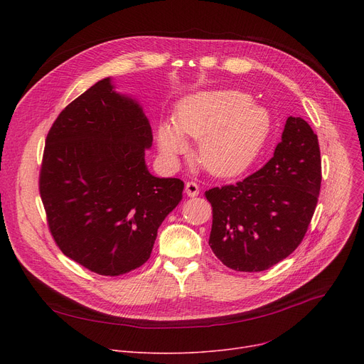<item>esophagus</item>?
I'll list each match as a JSON object with an SVG mask.
<instances>
[{
    "mask_svg": "<svg viewBox=\"0 0 364 364\" xmlns=\"http://www.w3.org/2000/svg\"><path fill=\"white\" fill-rule=\"evenodd\" d=\"M184 190H186V195L188 198H195L199 195V186L196 181H187Z\"/></svg>",
    "mask_w": 364,
    "mask_h": 364,
    "instance_id": "1",
    "label": "esophagus"
}]
</instances>
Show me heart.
<instances>
[{
	"label": "heart",
	"mask_w": 364,
	"mask_h": 364,
	"mask_svg": "<svg viewBox=\"0 0 364 364\" xmlns=\"http://www.w3.org/2000/svg\"><path fill=\"white\" fill-rule=\"evenodd\" d=\"M269 127V114L251 103L246 92L202 91L180 102L174 124H161L158 139L168 155L186 151V137L199 140L200 164L211 174L227 177L252 162Z\"/></svg>",
	"instance_id": "b5f03b06"
}]
</instances>
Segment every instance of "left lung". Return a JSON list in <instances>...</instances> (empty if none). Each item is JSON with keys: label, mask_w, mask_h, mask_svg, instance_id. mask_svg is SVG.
Segmentation results:
<instances>
[{"label": "left lung", "mask_w": 364, "mask_h": 364, "mask_svg": "<svg viewBox=\"0 0 364 364\" xmlns=\"http://www.w3.org/2000/svg\"><path fill=\"white\" fill-rule=\"evenodd\" d=\"M320 184L318 139L309 122L289 117L274 156L261 169L205 192L213 206V252L236 272L269 270L302 242Z\"/></svg>", "instance_id": "8db88e82"}]
</instances>
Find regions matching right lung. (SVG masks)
<instances>
[{
  "mask_svg": "<svg viewBox=\"0 0 364 364\" xmlns=\"http://www.w3.org/2000/svg\"><path fill=\"white\" fill-rule=\"evenodd\" d=\"M153 134L141 107L102 80L51 125L40 169L48 230L60 251L100 276H121L151 254L183 196L180 178L153 177Z\"/></svg>",
  "mask_w": 364,
  "mask_h": 364,
  "instance_id": "add662e5",
  "label": "right lung"
}]
</instances>
